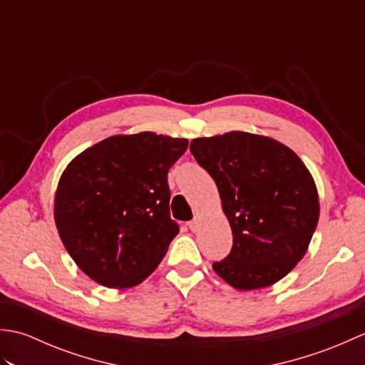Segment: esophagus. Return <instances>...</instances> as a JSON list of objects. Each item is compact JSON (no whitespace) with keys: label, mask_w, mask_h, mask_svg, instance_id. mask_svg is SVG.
<instances>
[{"label":"esophagus","mask_w":365,"mask_h":365,"mask_svg":"<svg viewBox=\"0 0 365 365\" xmlns=\"http://www.w3.org/2000/svg\"><path fill=\"white\" fill-rule=\"evenodd\" d=\"M188 227H190L192 232H197V229H199V221H197V220H195V221L188 222Z\"/></svg>","instance_id":"obj_1"}]
</instances>
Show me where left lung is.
<instances>
[{
    "label": "left lung",
    "instance_id": "8db88e82",
    "mask_svg": "<svg viewBox=\"0 0 365 365\" xmlns=\"http://www.w3.org/2000/svg\"><path fill=\"white\" fill-rule=\"evenodd\" d=\"M190 150L213 177L234 235L215 273L237 290L281 281L304 257L320 216L304 163L276 139L246 131L196 138Z\"/></svg>",
    "mask_w": 365,
    "mask_h": 365
}]
</instances>
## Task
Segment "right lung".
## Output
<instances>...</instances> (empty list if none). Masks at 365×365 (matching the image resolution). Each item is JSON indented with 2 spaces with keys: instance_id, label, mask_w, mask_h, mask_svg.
<instances>
[{
  "instance_id": "add662e5",
  "label": "right lung",
  "mask_w": 365,
  "mask_h": 365,
  "mask_svg": "<svg viewBox=\"0 0 365 365\" xmlns=\"http://www.w3.org/2000/svg\"><path fill=\"white\" fill-rule=\"evenodd\" d=\"M188 139L114 135L68 163L54 192V222L83 273L108 289L149 277L178 234L168 173Z\"/></svg>"
}]
</instances>
